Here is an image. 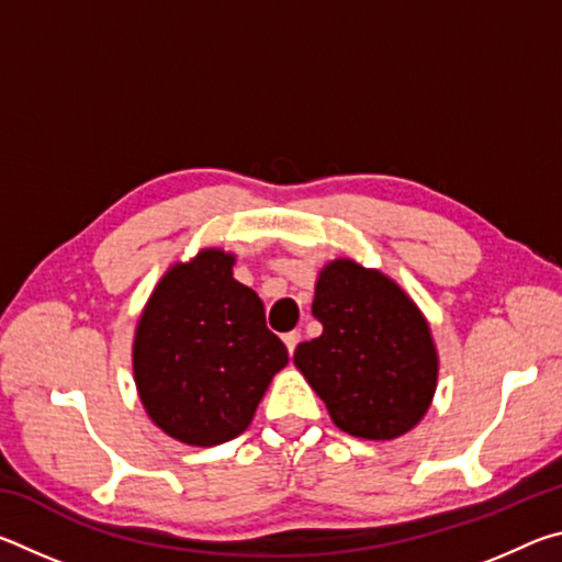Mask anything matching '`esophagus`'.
<instances>
[{"instance_id":"1","label":"esophagus","mask_w":562,"mask_h":562,"mask_svg":"<svg viewBox=\"0 0 562 562\" xmlns=\"http://www.w3.org/2000/svg\"><path fill=\"white\" fill-rule=\"evenodd\" d=\"M282 339H284V347H288L290 357H292L294 349H297V345H300V331H288V335H284Z\"/></svg>"}]
</instances>
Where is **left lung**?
<instances>
[{"label": "left lung", "mask_w": 562, "mask_h": 562, "mask_svg": "<svg viewBox=\"0 0 562 562\" xmlns=\"http://www.w3.org/2000/svg\"><path fill=\"white\" fill-rule=\"evenodd\" d=\"M312 315L322 335L294 349V364L341 431L386 441L422 422L436 389V349L398 284L351 260L319 272Z\"/></svg>", "instance_id": "left-lung-1"}]
</instances>
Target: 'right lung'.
<instances>
[{
    "label": "right lung",
    "instance_id": "obj_1",
    "mask_svg": "<svg viewBox=\"0 0 562 562\" xmlns=\"http://www.w3.org/2000/svg\"><path fill=\"white\" fill-rule=\"evenodd\" d=\"M233 262L223 250H203L173 265L133 341V374L148 416L190 446L240 436L290 361L265 325L262 300L233 278Z\"/></svg>",
    "mask_w": 562,
    "mask_h": 562
}]
</instances>
